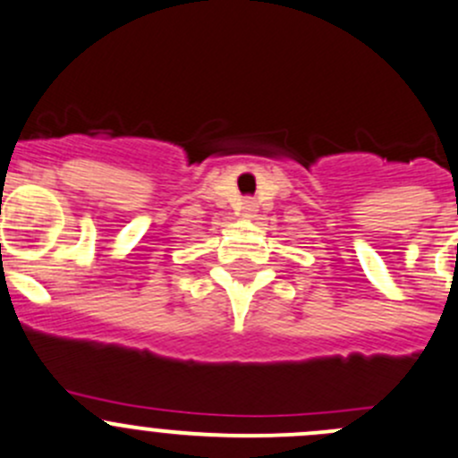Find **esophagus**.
<instances>
[{"mask_svg":"<svg viewBox=\"0 0 458 458\" xmlns=\"http://www.w3.org/2000/svg\"><path fill=\"white\" fill-rule=\"evenodd\" d=\"M239 210H242L243 216H252L257 212V203L252 201V199H243L242 206H239Z\"/></svg>","mask_w":458,"mask_h":458,"instance_id":"34e87169","label":"esophagus"}]
</instances>
